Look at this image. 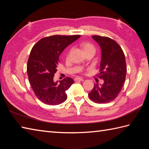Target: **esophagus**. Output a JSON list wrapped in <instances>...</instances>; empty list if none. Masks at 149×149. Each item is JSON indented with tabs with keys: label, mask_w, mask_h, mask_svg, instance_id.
Masks as SVG:
<instances>
[{
	"label": "esophagus",
	"mask_w": 149,
	"mask_h": 149,
	"mask_svg": "<svg viewBox=\"0 0 149 149\" xmlns=\"http://www.w3.org/2000/svg\"><path fill=\"white\" fill-rule=\"evenodd\" d=\"M74 80H75V81H84L83 79V78H81V77H75V78L74 79Z\"/></svg>",
	"instance_id": "esophagus-1"
}]
</instances>
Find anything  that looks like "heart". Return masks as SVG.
I'll list each match as a JSON object with an SVG mask.
<instances>
[{
	"instance_id": "obj_1",
	"label": "heart",
	"mask_w": 149,
	"mask_h": 149,
	"mask_svg": "<svg viewBox=\"0 0 149 149\" xmlns=\"http://www.w3.org/2000/svg\"><path fill=\"white\" fill-rule=\"evenodd\" d=\"M82 47H83V49L84 50V52L88 51V50H95L94 49V47L91 45V44L89 43H84L82 44ZM67 58H68L69 57V53L67 54Z\"/></svg>"
}]
</instances>
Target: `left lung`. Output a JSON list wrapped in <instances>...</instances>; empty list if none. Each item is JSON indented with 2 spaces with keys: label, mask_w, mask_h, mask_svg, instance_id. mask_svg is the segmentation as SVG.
<instances>
[{
  "label": "left lung",
  "mask_w": 149,
  "mask_h": 149,
  "mask_svg": "<svg viewBox=\"0 0 149 149\" xmlns=\"http://www.w3.org/2000/svg\"><path fill=\"white\" fill-rule=\"evenodd\" d=\"M101 49L99 78L104 83L95 84L88 94L90 99L99 104L108 103L118 96L125 80L127 67L121 47L109 38L93 36Z\"/></svg>",
  "instance_id": "8db88e82"
}]
</instances>
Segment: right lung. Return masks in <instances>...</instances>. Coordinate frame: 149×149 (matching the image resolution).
Masks as SVG:
<instances>
[{"label":"right lung","instance_id":"add662e5","mask_svg":"<svg viewBox=\"0 0 149 149\" xmlns=\"http://www.w3.org/2000/svg\"><path fill=\"white\" fill-rule=\"evenodd\" d=\"M80 35H54L38 41L31 50L27 72L31 87L38 99L47 105H58L67 99L66 91L74 83L70 77L54 81L59 56Z\"/></svg>","mask_w":149,"mask_h":149}]
</instances>
